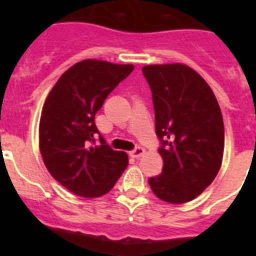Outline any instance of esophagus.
<instances>
[{"label": "esophagus", "instance_id": "obj_1", "mask_svg": "<svg viewBox=\"0 0 256 256\" xmlns=\"http://www.w3.org/2000/svg\"><path fill=\"white\" fill-rule=\"evenodd\" d=\"M144 152H144V148H134L132 152H130V156H132V158H140V156H144Z\"/></svg>", "mask_w": 256, "mask_h": 256}]
</instances>
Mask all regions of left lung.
Instances as JSON below:
<instances>
[{"mask_svg":"<svg viewBox=\"0 0 256 256\" xmlns=\"http://www.w3.org/2000/svg\"><path fill=\"white\" fill-rule=\"evenodd\" d=\"M152 92L156 132L162 146V172L148 178L152 192L164 202H190L218 174L224 148L220 108L204 80L190 66H144Z\"/></svg>","mask_w":256,"mask_h":256,"instance_id":"8db88e82","label":"left lung"}]
</instances>
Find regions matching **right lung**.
<instances>
[{"instance_id": "add662e5", "label": "right lung", "mask_w": 256, "mask_h": 256, "mask_svg": "<svg viewBox=\"0 0 256 256\" xmlns=\"http://www.w3.org/2000/svg\"><path fill=\"white\" fill-rule=\"evenodd\" d=\"M132 65L84 60L66 70L48 94L40 120V152L56 180L74 195L108 194L128 168V154L100 138L94 118L104 100L132 73Z\"/></svg>"}]
</instances>
